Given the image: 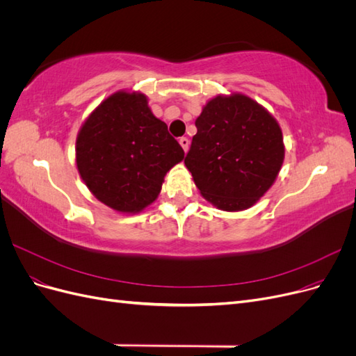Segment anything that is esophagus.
Wrapping results in <instances>:
<instances>
[{
	"label": "esophagus",
	"mask_w": 356,
	"mask_h": 356,
	"mask_svg": "<svg viewBox=\"0 0 356 356\" xmlns=\"http://www.w3.org/2000/svg\"><path fill=\"white\" fill-rule=\"evenodd\" d=\"M179 145L182 147V149H184V152H187L188 147H190L188 138H187V136H182V138H179Z\"/></svg>",
	"instance_id": "1"
}]
</instances>
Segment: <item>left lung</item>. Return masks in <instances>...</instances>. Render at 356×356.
Wrapping results in <instances>:
<instances>
[{"mask_svg": "<svg viewBox=\"0 0 356 356\" xmlns=\"http://www.w3.org/2000/svg\"><path fill=\"white\" fill-rule=\"evenodd\" d=\"M196 127L184 163L200 195L222 211L251 208L284 163L277 122L260 104L233 93L204 105Z\"/></svg>", "mask_w": 356, "mask_h": 356, "instance_id": "1", "label": "left lung"}]
</instances>
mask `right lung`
<instances>
[{
    "label": "right lung",
    "mask_w": 356,
    "mask_h": 356,
    "mask_svg": "<svg viewBox=\"0 0 356 356\" xmlns=\"http://www.w3.org/2000/svg\"><path fill=\"white\" fill-rule=\"evenodd\" d=\"M184 149L148 106L147 96L115 92L84 122L75 161L93 196L114 211L136 213L153 203L166 172Z\"/></svg>",
    "instance_id": "1"
}]
</instances>
